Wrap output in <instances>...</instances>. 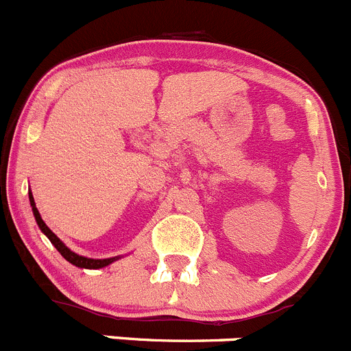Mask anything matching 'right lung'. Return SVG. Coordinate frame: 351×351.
<instances>
[{"label":"right lung","mask_w":351,"mask_h":351,"mask_svg":"<svg viewBox=\"0 0 351 351\" xmlns=\"http://www.w3.org/2000/svg\"><path fill=\"white\" fill-rule=\"evenodd\" d=\"M28 197H30V205H32V210H34V215H35V221H37L38 228H40V231L44 232L45 236H47L49 239H51V243L54 244L56 250L59 251V253L62 254V256L66 258L69 263L76 265V267L80 268H104L107 267V265L112 263V261H115V258H107V260H93V258H84V256H80V254L73 253V251L69 250V247L66 246L64 243L61 241V239L58 238V236L54 234V232L51 231V229L45 226V222L42 221L40 214H38L37 207H35V202H34V197H32V193H28Z\"/></svg>","instance_id":"add662e5"}]
</instances>
